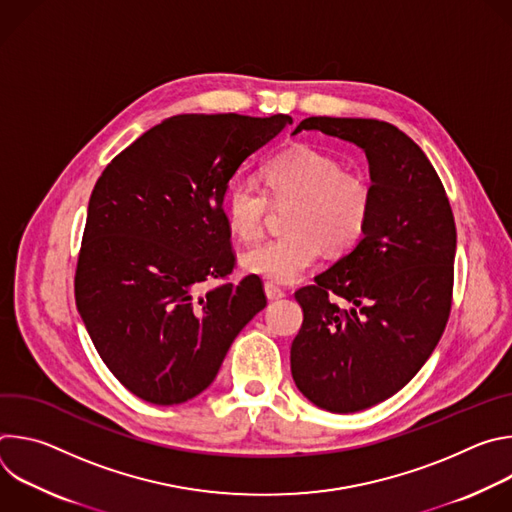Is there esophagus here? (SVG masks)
I'll use <instances>...</instances> for the list:
<instances>
[{
	"instance_id": "34e87169",
	"label": "esophagus",
	"mask_w": 512,
	"mask_h": 512,
	"mask_svg": "<svg viewBox=\"0 0 512 512\" xmlns=\"http://www.w3.org/2000/svg\"><path fill=\"white\" fill-rule=\"evenodd\" d=\"M265 296L269 302H277V300L285 298V291L273 283H265Z\"/></svg>"
}]
</instances>
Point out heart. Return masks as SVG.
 Returning <instances> with one entry per match:
<instances>
[{
    "label": "heart",
    "mask_w": 512,
    "mask_h": 512,
    "mask_svg": "<svg viewBox=\"0 0 512 512\" xmlns=\"http://www.w3.org/2000/svg\"><path fill=\"white\" fill-rule=\"evenodd\" d=\"M265 190L237 178L223 200L231 231L243 241L263 233L272 198L289 204L287 233L253 245L241 257L245 271L271 283H294L322 257V249L340 255L350 251L367 233L373 212V188L367 178L344 170L334 156L310 145H298L263 170Z\"/></svg>",
    "instance_id": "1"
}]
</instances>
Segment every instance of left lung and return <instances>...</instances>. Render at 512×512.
I'll list each match as a JSON object with an SVG mask.
<instances>
[{
	"label": "left lung",
	"mask_w": 512,
	"mask_h": 512,
	"mask_svg": "<svg viewBox=\"0 0 512 512\" xmlns=\"http://www.w3.org/2000/svg\"><path fill=\"white\" fill-rule=\"evenodd\" d=\"M300 131L350 141L369 160L367 233L296 291L304 322L291 342L300 393L320 409L354 413L401 391L440 342L452 308L456 223L440 176L395 125L308 117Z\"/></svg>",
	"instance_id": "1"
}]
</instances>
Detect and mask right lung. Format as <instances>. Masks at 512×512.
Here are the masks:
<instances>
[{
    "label": "right lung",
    "mask_w": 512,
    "mask_h": 512,
    "mask_svg": "<svg viewBox=\"0 0 512 512\" xmlns=\"http://www.w3.org/2000/svg\"><path fill=\"white\" fill-rule=\"evenodd\" d=\"M289 115H176L145 131L97 180L75 275L85 328L117 381L154 405L200 395L267 306L235 267L225 192Z\"/></svg>",
    "instance_id": "1"
}]
</instances>
